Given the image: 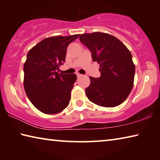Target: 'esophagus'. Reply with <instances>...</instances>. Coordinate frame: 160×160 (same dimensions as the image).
I'll use <instances>...</instances> for the list:
<instances>
[{
	"mask_svg": "<svg viewBox=\"0 0 160 160\" xmlns=\"http://www.w3.org/2000/svg\"><path fill=\"white\" fill-rule=\"evenodd\" d=\"M76 75H77V77H78V78H80V77L82 76V75L80 74L79 72H76Z\"/></svg>",
	"mask_w": 160,
	"mask_h": 160,
	"instance_id": "esophagus-1",
	"label": "esophagus"
}]
</instances>
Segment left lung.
Returning <instances> with one entry per match:
<instances>
[{"mask_svg": "<svg viewBox=\"0 0 160 160\" xmlns=\"http://www.w3.org/2000/svg\"><path fill=\"white\" fill-rule=\"evenodd\" d=\"M81 43L89 48L92 59L99 63V78L90 77L85 89L90 102L104 107H114L125 101L133 86L135 65L130 51L112 35L94 32L80 36Z\"/></svg>", "mask_w": 160, "mask_h": 160, "instance_id": "1", "label": "left lung"}]
</instances>
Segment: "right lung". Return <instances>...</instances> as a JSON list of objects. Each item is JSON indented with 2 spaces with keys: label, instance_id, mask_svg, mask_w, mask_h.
I'll use <instances>...</instances> for the list:
<instances>
[{
  "label": "right lung",
  "instance_id": "1",
  "mask_svg": "<svg viewBox=\"0 0 160 160\" xmlns=\"http://www.w3.org/2000/svg\"><path fill=\"white\" fill-rule=\"evenodd\" d=\"M79 34L46 38L29 51L24 64V88L38 110L47 114L61 112L69 104L75 74H58L67 48Z\"/></svg>",
  "mask_w": 160,
  "mask_h": 160
}]
</instances>
